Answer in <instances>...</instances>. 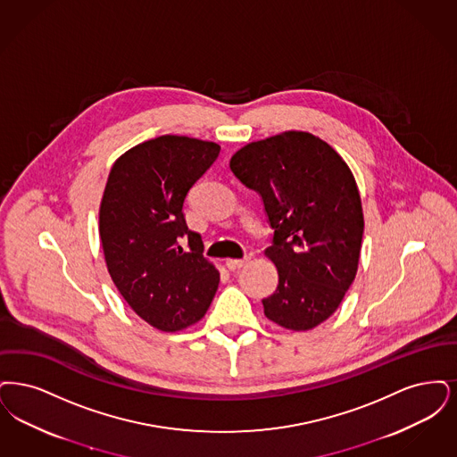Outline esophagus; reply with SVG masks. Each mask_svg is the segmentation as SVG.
Here are the masks:
<instances>
[{
	"instance_id": "esophagus-1",
	"label": "esophagus",
	"mask_w": 457,
	"mask_h": 457,
	"mask_svg": "<svg viewBox=\"0 0 457 457\" xmlns=\"http://www.w3.org/2000/svg\"><path fill=\"white\" fill-rule=\"evenodd\" d=\"M249 259L251 258H244V259H227V268L230 270V271H236L238 268H242V266H245L247 262H249Z\"/></svg>"
}]
</instances>
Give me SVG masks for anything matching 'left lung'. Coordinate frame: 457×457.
I'll return each mask as SVG.
<instances>
[{
	"mask_svg": "<svg viewBox=\"0 0 457 457\" xmlns=\"http://www.w3.org/2000/svg\"><path fill=\"white\" fill-rule=\"evenodd\" d=\"M234 176L259 193L275 230L264 254L278 287L264 316L309 331L335 314L353 283L363 236L357 182L337 150L305 131H285L242 146Z\"/></svg>",
	"mask_w": 457,
	"mask_h": 457,
	"instance_id": "left-lung-1",
	"label": "left lung"
}]
</instances>
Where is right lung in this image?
Segmentation results:
<instances>
[{
    "mask_svg": "<svg viewBox=\"0 0 457 457\" xmlns=\"http://www.w3.org/2000/svg\"><path fill=\"white\" fill-rule=\"evenodd\" d=\"M219 154L213 141L165 135L122 154L107 178L99 234L109 275L128 305L160 331L196 324L219 288V270L203 256L201 236L182 212Z\"/></svg>",
    "mask_w": 457,
    "mask_h": 457,
    "instance_id": "add662e5",
    "label": "right lung"
}]
</instances>
